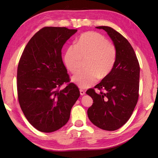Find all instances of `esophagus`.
<instances>
[{"label":"esophagus","instance_id":"obj_1","mask_svg":"<svg viewBox=\"0 0 158 158\" xmlns=\"http://www.w3.org/2000/svg\"><path fill=\"white\" fill-rule=\"evenodd\" d=\"M80 95H85V92L83 90V89H80Z\"/></svg>","mask_w":158,"mask_h":158}]
</instances>
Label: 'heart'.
Instances as JSON below:
<instances>
[{"label":"heart","instance_id":"1","mask_svg":"<svg viewBox=\"0 0 158 158\" xmlns=\"http://www.w3.org/2000/svg\"><path fill=\"white\" fill-rule=\"evenodd\" d=\"M88 60L85 67L72 78L80 88L85 89L94 85L99 77L103 78L113 70L117 60L115 47L100 33L88 31L82 33L76 45H71L64 55V63L70 73L75 74Z\"/></svg>","mask_w":158,"mask_h":158}]
</instances>
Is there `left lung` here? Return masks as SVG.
Returning <instances> with one entry per match:
<instances>
[{"label": "left lung", "instance_id": "1", "mask_svg": "<svg viewBox=\"0 0 158 158\" xmlns=\"http://www.w3.org/2000/svg\"><path fill=\"white\" fill-rule=\"evenodd\" d=\"M106 31L117 50V60L110 74L86 94L94 100L88 109V118L94 125L113 131L121 128L132 115L138 99L140 65L132 47L121 33L108 26Z\"/></svg>", "mask_w": 158, "mask_h": 158}]
</instances>
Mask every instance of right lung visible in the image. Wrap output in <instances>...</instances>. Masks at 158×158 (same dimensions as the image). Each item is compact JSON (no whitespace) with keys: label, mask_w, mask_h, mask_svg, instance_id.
Segmentation results:
<instances>
[{"label":"right lung","mask_w":158,"mask_h":158,"mask_svg":"<svg viewBox=\"0 0 158 158\" xmlns=\"http://www.w3.org/2000/svg\"><path fill=\"white\" fill-rule=\"evenodd\" d=\"M77 31L65 27H45L27 43L17 71L18 102L25 117L37 130L52 132L65 125L80 91L69 82L61 50Z\"/></svg>","instance_id":"obj_1"}]
</instances>
